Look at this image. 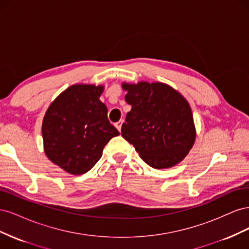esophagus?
<instances>
[{"label":"esophagus","instance_id":"34e87169","mask_svg":"<svg viewBox=\"0 0 249 249\" xmlns=\"http://www.w3.org/2000/svg\"><path fill=\"white\" fill-rule=\"evenodd\" d=\"M123 123H124V120L122 119V120H119V122H117L116 124H115V126H116V129L120 132L122 131V125H123Z\"/></svg>","mask_w":249,"mask_h":249}]
</instances>
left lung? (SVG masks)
Masks as SVG:
<instances>
[{"mask_svg": "<svg viewBox=\"0 0 249 249\" xmlns=\"http://www.w3.org/2000/svg\"><path fill=\"white\" fill-rule=\"evenodd\" d=\"M132 109L122 126L123 137L135 146L141 159L156 169L175 166L195 140L189 104L163 83L123 84Z\"/></svg>", "mask_w": 249, "mask_h": 249, "instance_id": "8db88e82", "label": "left lung"}]
</instances>
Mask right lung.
Returning <instances> with one entry per match:
<instances>
[{
  "label": "right lung",
  "instance_id": "obj_1",
  "mask_svg": "<svg viewBox=\"0 0 249 249\" xmlns=\"http://www.w3.org/2000/svg\"><path fill=\"white\" fill-rule=\"evenodd\" d=\"M103 86L73 85L51 104L42 123L44 153L71 175H83L101 159L105 145L119 132L100 101Z\"/></svg>",
  "mask_w": 249,
  "mask_h": 249
}]
</instances>
